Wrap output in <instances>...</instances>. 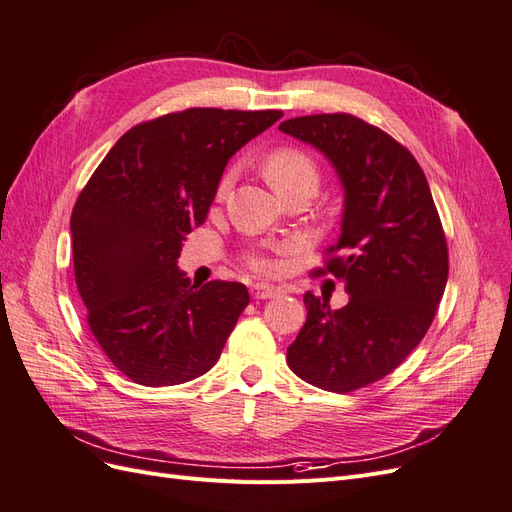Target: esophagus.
Segmentation results:
<instances>
[{
	"label": "esophagus",
	"instance_id": "1",
	"mask_svg": "<svg viewBox=\"0 0 512 512\" xmlns=\"http://www.w3.org/2000/svg\"><path fill=\"white\" fill-rule=\"evenodd\" d=\"M284 290L277 288V286H271V284H254L252 286V297L254 299H275L280 297Z\"/></svg>",
	"mask_w": 512,
	"mask_h": 512
}]
</instances>
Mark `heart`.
<instances>
[{"mask_svg": "<svg viewBox=\"0 0 512 512\" xmlns=\"http://www.w3.org/2000/svg\"><path fill=\"white\" fill-rule=\"evenodd\" d=\"M265 175L277 194H284L292 188H297V185H312V188H316V181H318L314 162L309 160L303 151L292 149V147H282L269 153L265 160ZM230 181H232V173H226L220 181V188H218L220 194H224L230 188ZM250 265L258 271L271 269L269 258L262 254L250 256Z\"/></svg>", "mask_w": 512, "mask_h": 512, "instance_id": "b5f03b06", "label": "heart"}]
</instances>
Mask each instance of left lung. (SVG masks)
I'll return each mask as SVG.
<instances>
[{
    "mask_svg": "<svg viewBox=\"0 0 512 512\" xmlns=\"http://www.w3.org/2000/svg\"><path fill=\"white\" fill-rule=\"evenodd\" d=\"M280 130L312 145L344 190L339 239L327 267L348 303L307 292V320L288 367L324 391L350 393L384 378L421 344L448 280V247L423 168L395 138L348 113L307 115Z\"/></svg>",
    "mask_w": 512,
    "mask_h": 512,
    "instance_id": "8db88e82",
    "label": "left lung"
}]
</instances>
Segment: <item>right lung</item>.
<instances>
[{"mask_svg":"<svg viewBox=\"0 0 512 512\" xmlns=\"http://www.w3.org/2000/svg\"><path fill=\"white\" fill-rule=\"evenodd\" d=\"M282 115L188 108L138 123L76 200L74 277L89 329L132 382L183 384L218 363L250 292L192 284L177 267L181 241L205 222L228 160Z\"/></svg>","mask_w":512,"mask_h":512,"instance_id":"obj_1","label":"right lung"}]
</instances>
